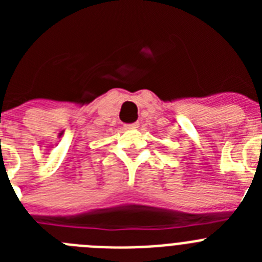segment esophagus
Masks as SVG:
<instances>
[{"label": "esophagus", "instance_id": "obj_1", "mask_svg": "<svg viewBox=\"0 0 262 262\" xmlns=\"http://www.w3.org/2000/svg\"><path fill=\"white\" fill-rule=\"evenodd\" d=\"M139 124L138 123H133V124H126V128L127 129H134V128H138Z\"/></svg>", "mask_w": 262, "mask_h": 262}]
</instances>
